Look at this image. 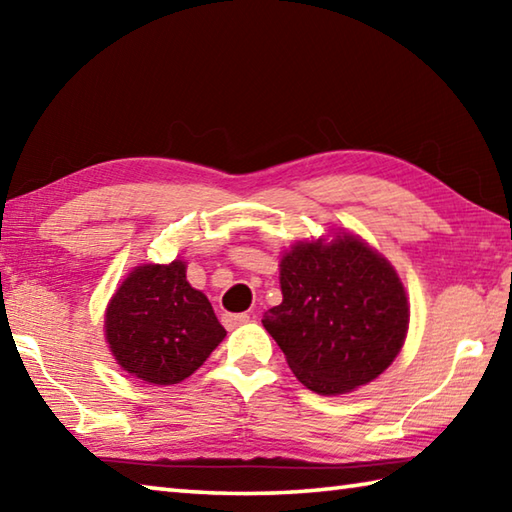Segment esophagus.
Instances as JSON below:
<instances>
[{
    "label": "esophagus",
    "mask_w": 512,
    "mask_h": 512,
    "mask_svg": "<svg viewBox=\"0 0 512 512\" xmlns=\"http://www.w3.org/2000/svg\"><path fill=\"white\" fill-rule=\"evenodd\" d=\"M250 320L248 314H223V325L228 329H235L239 325H246Z\"/></svg>",
    "instance_id": "obj_1"
}]
</instances>
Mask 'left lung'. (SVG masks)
<instances>
[{"label":"left lung","mask_w":512,"mask_h":512,"mask_svg":"<svg viewBox=\"0 0 512 512\" xmlns=\"http://www.w3.org/2000/svg\"><path fill=\"white\" fill-rule=\"evenodd\" d=\"M282 302L266 332L309 391L343 395L400 354L409 300L395 268L354 235L293 246L280 262Z\"/></svg>","instance_id":"obj_1"}]
</instances>
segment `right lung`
I'll return each mask as SVG.
<instances>
[{
  "label": "right lung",
  "instance_id": "obj_1",
  "mask_svg": "<svg viewBox=\"0 0 512 512\" xmlns=\"http://www.w3.org/2000/svg\"><path fill=\"white\" fill-rule=\"evenodd\" d=\"M185 262L144 264L121 282L106 309V341L121 368L149 384L187 379L223 341L205 293L187 282Z\"/></svg>",
  "mask_w": 512,
  "mask_h": 512
}]
</instances>
